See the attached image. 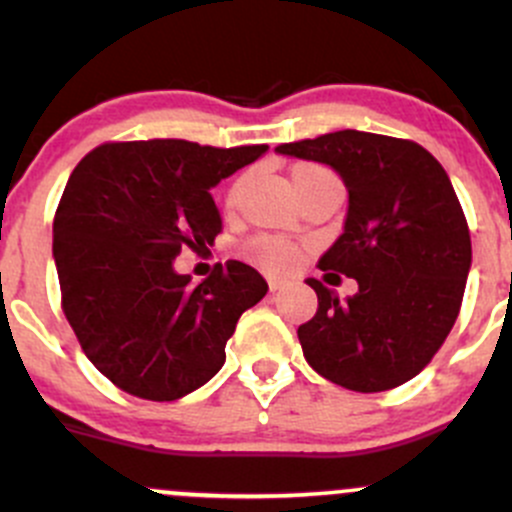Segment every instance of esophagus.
<instances>
[{"label": "esophagus", "instance_id": "obj_1", "mask_svg": "<svg viewBox=\"0 0 512 512\" xmlns=\"http://www.w3.org/2000/svg\"><path fill=\"white\" fill-rule=\"evenodd\" d=\"M280 287H282L280 280H270V292H272V294H275Z\"/></svg>", "mask_w": 512, "mask_h": 512}]
</instances>
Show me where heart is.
Listing matches in <instances>:
<instances>
[{
  "label": "heart",
  "instance_id": "b5f03b06",
  "mask_svg": "<svg viewBox=\"0 0 512 512\" xmlns=\"http://www.w3.org/2000/svg\"><path fill=\"white\" fill-rule=\"evenodd\" d=\"M329 175L332 173H329L327 168H322V165H314V163H297V165H292V170H289V178H292L294 190L302 188V185L309 183V180L329 178ZM242 185H245V178H237L235 183L227 188V195H225L227 213H232V210L237 208V203H240ZM247 257L270 272H289L297 267L299 247L292 245L289 240H282V237L260 235V237H255L250 245H247Z\"/></svg>",
  "mask_w": 512,
  "mask_h": 512
}]
</instances>
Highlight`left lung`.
<instances>
[{
	"instance_id": "left-lung-1",
	"label": "left lung",
	"mask_w": 512,
	"mask_h": 512,
	"mask_svg": "<svg viewBox=\"0 0 512 512\" xmlns=\"http://www.w3.org/2000/svg\"><path fill=\"white\" fill-rule=\"evenodd\" d=\"M275 151L329 165L349 190L344 232L319 270L354 277L359 292L339 302L309 277L319 307L297 329L304 359L361 394L406 384L446 342L471 270V232L448 173L414 141L349 128Z\"/></svg>"
}]
</instances>
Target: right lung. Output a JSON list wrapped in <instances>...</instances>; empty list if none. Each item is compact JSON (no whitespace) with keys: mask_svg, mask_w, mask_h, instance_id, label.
<instances>
[{"mask_svg":"<svg viewBox=\"0 0 512 512\" xmlns=\"http://www.w3.org/2000/svg\"><path fill=\"white\" fill-rule=\"evenodd\" d=\"M267 146L178 138L103 143L81 158L54 218L61 307L91 364L118 389L175 401L208 384L245 309L267 294L255 267L227 260L200 285L173 260L213 245L210 188Z\"/></svg>","mask_w":512,"mask_h":512,"instance_id":"1","label":"right lung"}]
</instances>
